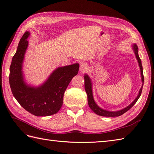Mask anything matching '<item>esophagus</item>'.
Here are the masks:
<instances>
[{
	"mask_svg": "<svg viewBox=\"0 0 154 154\" xmlns=\"http://www.w3.org/2000/svg\"><path fill=\"white\" fill-rule=\"evenodd\" d=\"M87 69H88L87 65L85 63H82L80 67V71L81 72H85L87 71Z\"/></svg>",
	"mask_w": 154,
	"mask_h": 154,
	"instance_id": "esophagus-1",
	"label": "esophagus"
}]
</instances>
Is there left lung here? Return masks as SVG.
<instances>
[{"label":"left lung","instance_id":"obj_1","mask_svg":"<svg viewBox=\"0 0 154 154\" xmlns=\"http://www.w3.org/2000/svg\"><path fill=\"white\" fill-rule=\"evenodd\" d=\"M132 49L134 51V53L136 55V59L137 60V62L139 64V69H140V72H141V81H142V86L140 89H139V93L137 96V97L135 98V100L130 103L129 105H128L125 108L121 109L117 111H109L107 110L103 109L101 107H100L98 105L96 104V103L94 101V97H93V92H92V83L90 77L88 76V74H85L84 75V80H85V90L87 94V101H88V106L91 108V109L94 112V113L96 114L101 116H105V117H118L121 115L125 113L126 112H127L128 110H130L132 107L136 103L137 101L140 97L141 94V92L143 87V83H144V76H143V67H142V63H141V60L139 57L138 54V48L136 44H133L132 45Z\"/></svg>","mask_w":154,"mask_h":154}]
</instances>
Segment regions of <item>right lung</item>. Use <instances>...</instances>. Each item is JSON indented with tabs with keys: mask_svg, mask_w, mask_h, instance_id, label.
<instances>
[{
	"mask_svg": "<svg viewBox=\"0 0 154 154\" xmlns=\"http://www.w3.org/2000/svg\"><path fill=\"white\" fill-rule=\"evenodd\" d=\"M30 32L23 35L12 58L9 76L13 96L29 113L36 116H48L57 113L63 105V95L74 76L79 71V63L59 67L39 86L31 85L25 81L22 67L28 47Z\"/></svg>",
	"mask_w": 154,
	"mask_h": 154,
	"instance_id": "right-lung-1",
	"label": "right lung"
}]
</instances>
